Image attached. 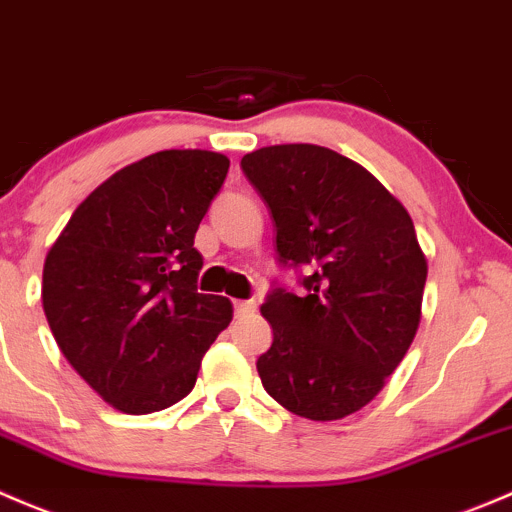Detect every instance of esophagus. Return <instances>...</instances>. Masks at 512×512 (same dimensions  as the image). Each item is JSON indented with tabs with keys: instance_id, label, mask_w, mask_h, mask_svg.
Returning a JSON list of instances; mask_svg holds the SVG:
<instances>
[{
	"instance_id": "obj_1",
	"label": "esophagus",
	"mask_w": 512,
	"mask_h": 512,
	"mask_svg": "<svg viewBox=\"0 0 512 512\" xmlns=\"http://www.w3.org/2000/svg\"><path fill=\"white\" fill-rule=\"evenodd\" d=\"M256 310V300H236L234 303V313L236 315H249Z\"/></svg>"
}]
</instances>
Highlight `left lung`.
Returning a JSON list of instances; mask_svg holds the SVG:
<instances>
[{
	"label": "left lung",
	"mask_w": 512,
	"mask_h": 512,
	"mask_svg": "<svg viewBox=\"0 0 512 512\" xmlns=\"http://www.w3.org/2000/svg\"><path fill=\"white\" fill-rule=\"evenodd\" d=\"M241 170L271 212L278 266L300 286L273 281L263 300L273 342L258 377L288 412L342 419L377 397L419 328L426 258L412 217L328 147H261Z\"/></svg>",
	"instance_id": "left-lung-1"
}]
</instances>
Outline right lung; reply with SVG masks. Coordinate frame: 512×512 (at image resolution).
Masks as SVG:
<instances>
[{
	"mask_svg": "<svg viewBox=\"0 0 512 512\" xmlns=\"http://www.w3.org/2000/svg\"><path fill=\"white\" fill-rule=\"evenodd\" d=\"M229 160L162 150L88 194L44 263L41 300L63 357L125 414L172 407L231 323V303L197 291L199 221Z\"/></svg>",
	"mask_w": 512,
	"mask_h": 512,
	"instance_id": "right-lung-1",
	"label": "right lung"
}]
</instances>
